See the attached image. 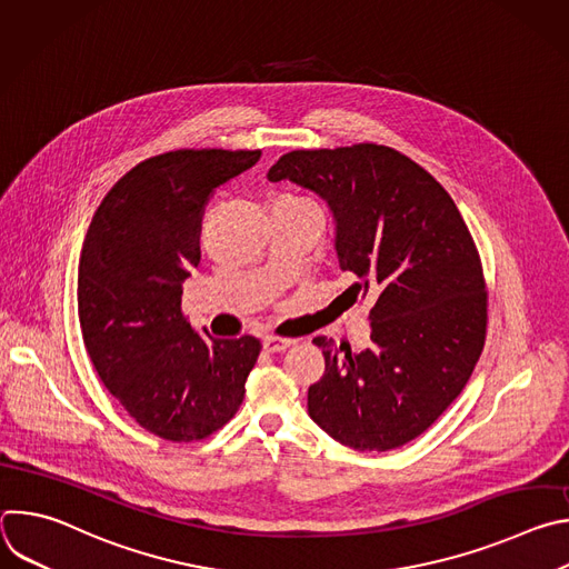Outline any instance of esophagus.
Here are the masks:
<instances>
[{
	"label": "esophagus",
	"instance_id": "esophagus-1",
	"mask_svg": "<svg viewBox=\"0 0 569 569\" xmlns=\"http://www.w3.org/2000/svg\"><path fill=\"white\" fill-rule=\"evenodd\" d=\"M288 347H292V340H288V338H277V336L263 338V349L268 353H279V351H286Z\"/></svg>",
	"mask_w": 569,
	"mask_h": 569
}]
</instances>
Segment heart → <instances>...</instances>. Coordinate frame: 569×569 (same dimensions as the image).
<instances>
[{
	"label": "heart",
	"mask_w": 569,
	"mask_h": 569,
	"mask_svg": "<svg viewBox=\"0 0 569 569\" xmlns=\"http://www.w3.org/2000/svg\"><path fill=\"white\" fill-rule=\"evenodd\" d=\"M288 200H292V202H303V200H295V198H288Z\"/></svg>",
	"instance_id": "b5f03b06"
}]
</instances>
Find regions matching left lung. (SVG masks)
<instances>
[{
	"instance_id": "obj_1",
	"label": "left lung",
	"mask_w": 569,
	"mask_h": 569,
	"mask_svg": "<svg viewBox=\"0 0 569 569\" xmlns=\"http://www.w3.org/2000/svg\"><path fill=\"white\" fill-rule=\"evenodd\" d=\"M327 202L347 292L371 295V345L315 338L327 360L308 389L310 419L360 452L426 432L466 387L486 336V286L472 236L448 191L393 148L292 150L268 171Z\"/></svg>"
}]
</instances>
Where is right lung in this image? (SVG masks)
Returning a JSON list of instances; mask_svg holds the SVG:
<instances>
[{"label":"right lung","mask_w":569,"mask_h":569,"mask_svg":"<svg viewBox=\"0 0 569 569\" xmlns=\"http://www.w3.org/2000/svg\"><path fill=\"white\" fill-rule=\"evenodd\" d=\"M259 157L218 148L150 157L110 189L83 240L78 319L90 360L121 408L167 441L220 430L261 353L252 336L216 340L182 315L204 207Z\"/></svg>","instance_id":"obj_1"}]
</instances>
